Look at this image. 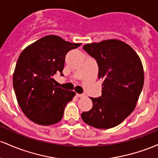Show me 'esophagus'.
<instances>
[{"instance_id": "obj_1", "label": "esophagus", "mask_w": 158, "mask_h": 158, "mask_svg": "<svg viewBox=\"0 0 158 158\" xmlns=\"http://www.w3.org/2000/svg\"><path fill=\"white\" fill-rule=\"evenodd\" d=\"M76 95H77V97H79V98H83V97L85 96L84 94H78V93L76 94Z\"/></svg>"}]
</instances>
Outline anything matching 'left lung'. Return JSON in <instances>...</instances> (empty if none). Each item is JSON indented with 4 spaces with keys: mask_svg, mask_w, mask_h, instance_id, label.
Listing matches in <instances>:
<instances>
[{
    "mask_svg": "<svg viewBox=\"0 0 158 158\" xmlns=\"http://www.w3.org/2000/svg\"><path fill=\"white\" fill-rule=\"evenodd\" d=\"M83 48L96 60L102 96L90 98L93 107L81 118L90 126L108 129L117 126L134 111L144 84L140 58L134 49L118 40L85 45Z\"/></svg>",
    "mask_w": 158,
    "mask_h": 158,
    "instance_id": "8db88e82",
    "label": "left lung"
}]
</instances>
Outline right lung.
<instances>
[{
  "instance_id": "add662e5",
  "label": "right lung",
  "mask_w": 158,
  "mask_h": 158,
  "mask_svg": "<svg viewBox=\"0 0 158 158\" xmlns=\"http://www.w3.org/2000/svg\"><path fill=\"white\" fill-rule=\"evenodd\" d=\"M81 43L45 36L21 53L13 74V87L22 112L35 123L51 125L62 119L66 104L75 93L57 87L54 74L63 75L65 57Z\"/></svg>"
}]
</instances>
